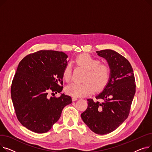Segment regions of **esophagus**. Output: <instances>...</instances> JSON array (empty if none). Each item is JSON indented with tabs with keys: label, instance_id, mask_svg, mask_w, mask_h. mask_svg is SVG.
<instances>
[{
	"label": "esophagus",
	"instance_id": "34e87169",
	"mask_svg": "<svg viewBox=\"0 0 152 152\" xmlns=\"http://www.w3.org/2000/svg\"><path fill=\"white\" fill-rule=\"evenodd\" d=\"M77 100V97H72V100H73V102H75V101H76V100Z\"/></svg>",
	"mask_w": 152,
	"mask_h": 152
}]
</instances>
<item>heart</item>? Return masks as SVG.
Listing matches in <instances>:
<instances>
[{
  "label": "heart",
  "instance_id": "b5f03b06",
  "mask_svg": "<svg viewBox=\"0 0 152 152\" xmlns=\"http://www.w3.org/2000/svg\"><path fill=\"white\" fill-rule=\"evenodd\" d=\"M77 65L86 69L84 83H73L68 85L66 92L73 97H84L88 95L94 90L100 91L107 86L110 77L111 69L107 63L100 61L89 54L83 53L75 59ZM72 69L70 64H67L63 71V78L66 81H70Z\"/></svg>",
  "mask_w": 152,
  "mask_h": 152
}]
</instances>
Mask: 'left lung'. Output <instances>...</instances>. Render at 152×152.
I'll return each instance as SVG.
<instances>
[{"label": "left lung", "instance_id": "left-lung-1", "mask_svg": "<svg viewBox=\"0 0 152 152\" xmlns=\"http://www.w3.org/2000/svg\"><path fill=\"white\" fill-rule=\"evenodd\" d=\"M105 58L110 67L109 81L95 98L87 99L86 110L81 118L90 129L97 134L113 132L129 116L135 93V81L129 61L113 50L97 51Z\"/></svg>", "mask_w": 152, "mask_h": 152}]
</instances>
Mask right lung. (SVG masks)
Here are the masks:
<instances>
[{
  "instance_id": "add662e5",
  "label": "right lung",
  "mask_w": 152,
  "mask_h": 152,
  "mask_svg": "<svg viewBox=\"0 0 152 152\" xmlns=\"http://www.w3.org/2000/svg\"><path fill=\"white\" fill-rule=\"evenodd\" d=\"M68 56L54 50L30 53L20 62L11 86V97L20 123L31 131L45 133L58 121L72 99L62 94L63 71ZM52 94L53 97H50Z\"/></svg>"
}]
</instances>
